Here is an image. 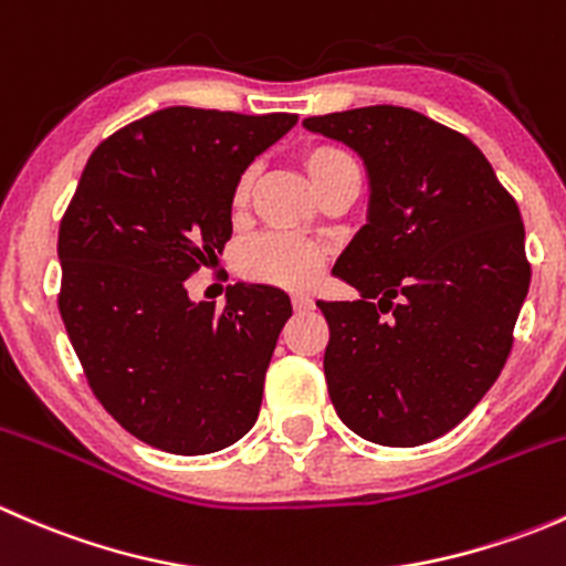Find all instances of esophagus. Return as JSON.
<instances>
[{
  "label": "esophagus",
  "mask_w": 566,
  "mask_h": 566,
  "mask_svg": "<svg viewBox=\"0 0 566 566\" xmlns=\"http://www.w3.org/2000/svg\"><path fill=\"white\" fill-rule=\"evenodd\" d=\"M293 310L295 312H310V310H315V301H312L310 295H293Z\"/></svg>",
  "instance_id": "esophagus-1"
}]
</instances>
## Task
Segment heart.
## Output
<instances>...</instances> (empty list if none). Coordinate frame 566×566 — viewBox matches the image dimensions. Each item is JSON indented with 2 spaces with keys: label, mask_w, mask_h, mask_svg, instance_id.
I'll use <instances>...</instances> for the list:
<instances>
[{
  "label": "heart",
  "mask_w": 566,
  "mask_h": 566,
  "mask_svg": "<svg viewBox=\"0 0 566 566\" xmlns=\"http://www.w3.org/2000/svg\"><path fill=\"white\" fill-rule=\"evenodd\" d=\"M353 161L347 153L339 147H312L304 156V167L310 172L312 182L319 191L325 180ZM251 197V172L241 175L232 191V208L243 210ZM238 271L243 279L260 284H273V287H287V290H304L319 276L325 265V251L317 243L306 241L298 235H284V232H265L238 249Z\"/></svg>",
  "instance_id": "1"
}]
</instances>
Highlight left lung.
Instances as JSON below:
<instances>
[{"mask_svg": "<svg viewBox=\"0 0 566 566\" xmlns=\"http://www.w3.org/2000/svg\"><path fill=\"white\" fill-rule=\"evenodd\" d=\"M304 128L361 156L367 224L334 273L358 301H317L331 402L356 436L419 447L458 427L504 369L526 301V230L468 136L413 108L364 106Z\"/></svg>", "mask_w": 566, "mask_h": 566, "instance_id": "left-lung-1", "label": "left lung"}]
</instances>
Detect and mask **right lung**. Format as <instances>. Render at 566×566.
<instances>
[{
	"label": "right lung",
	"instance_id": "1",
	"mask_svg": "<svg viewBox=\"0 0 566 566\" xmlns=\"http://www.w3.org/2000/svg\"><path fill=\"white\" fill-rule=\"evenodd\" d=\"M295 114L169 106L101 142L60 224V315L101 405L139 441L210 454L254 427L287 293L186 279L232 238V191Z\"/></svg>",
	"mask_w": 566,
	"mask_h": 566
}]
</instances>
